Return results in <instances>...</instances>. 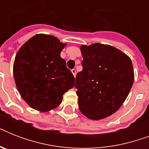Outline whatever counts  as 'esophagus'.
Instances as JSON below:
<instances>
[{
    "label": "esophagus",
    "mask_w": 149,
    "mask_h": 149,
    "mask_svg": "<svg viewBox=\"0 0 149 149\" xmlns=\"http://www.w3.org/2000/svg\"><path fill=\"white\" fill-rule=\"evenodd\" d=\"M71 72H72V73L73 74V76L76 77V74H77V71H76V70H75V69H72V70H71Z\"/></svg>",
    "instance_id": "esophagus-1"
}]
</instances>
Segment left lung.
Wrapping results in <instances>:
<instances>
[{"instance_id": "1", "label": "left lung", "mask_w": 149, "mask_h": 149, "mask_svg": "<svg viewBox=\"0 0 149 149\" xmlns=\"http://www.w3.org/2000/svg\"><path fill=\"white\" fill-rule=\"evenodd\" d=\"M83 70L75 79L81 113L92 120L113 114L127 98L134 83L132 61L118 49L95 43L82 45Z\"/></svg>"}]
</instances>
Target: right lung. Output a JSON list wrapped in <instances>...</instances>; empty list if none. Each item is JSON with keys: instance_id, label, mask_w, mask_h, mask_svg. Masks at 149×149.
Segmentation results:
<instances>
[{"instance_id": "1", "label": "right lung", "mask_w": 149, "mask_h": 149, "mask_svg": "<svg viewBox=\"0 0 149 149\" xmlns=\"http://www.w3.org/2000/svg\"><path fill=\"white\" fill-rule=\"evenodd\" d=\"M64 46L54 36L38 34L24 43L15 56L14 77L17 91L37 111L57 107L63 94L74 86V77L60 56Z\"/></svg>"}]
</instances>
